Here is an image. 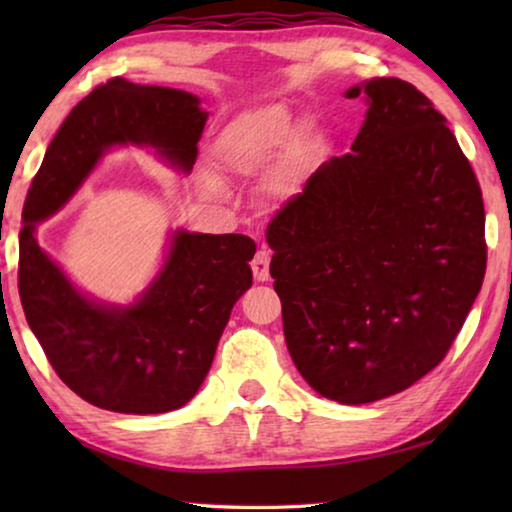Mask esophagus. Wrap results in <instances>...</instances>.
Instances as JSON below:
<instances>
[{"label":"esophagus","instance_id":"1","mask_svg":"<svg viewBox=\"0 0 512 512\" xmlns=\"http://www.w3.org/2000/svg\"><path fill=\"white\" fill-rule=\"evenodd\" d=\"M268 266H271V253H268L266 248H259L255 259H253V264H250L257 282H268V280H271V271H268Z\"/></svg>","mask_w":512,"mask_h":512}]
</instances>
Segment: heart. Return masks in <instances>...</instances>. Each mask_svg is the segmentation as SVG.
Instances as JSON below:
<instances>
[{"instance_id": "heart-1", "label": "heart", "mask_w": 512, "mask_h": 512, "mask_svg": "<svg viewBox=\"0 0 512 512\" xmlns=\"http://www.w3.org/2000/svg\"><path fill=\"white\" fill-rule=\"evenodd\" d=\"M305 133V121L298 119L280 103H271V106L246 112V115H241L225 128L214 146L216 160L232 176L246 180L266 178L280 169L284 158L305 137ZM201 185L210 196L225 194L223 180L212 171L203 173ZM277 187L287 196L298 192V183L293 178L291 167L280 173Z\"/></svg>"}]
</instances>
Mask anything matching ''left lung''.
<instances>
[{"mask_svg":"<svg viewBox=\"0 0 512 512\" xmlns=\"http://www.w3.org/2000/svg\"><path fill=\"white\" fill-rule=\"evenodd\" d=\"M352 153L316 169L266 241L291 359L318 395L368 404L438 366L485 275V214L447 119L411 83L372 79Z\"/></svg>","mask_w":512,"mask_h":512,"instance_id":"left-lung-1","label":"left lung"}]
</instances>
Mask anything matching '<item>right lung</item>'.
<instances>
[{"instance_id": "right-lung-1", "label": "right lung", "mask_w": 512, "mask_h": 512, "mask_svg": "<svg viewBox=\"0 0 512 512\" xmlns=\"http://www.w3.org/2000/svg\"><path fill=\"white\" fill-rule=\"evenodd\" d=\"M207 112L192 92L112 79L69 112L29 187L20 300L58 377L99 409L176 411L198 393L235 302L253 284L255 241L171 230L162 264L133 302L76 287L40 248L38 225L72 201L106 153L140 149L187 176Z\"/></svg>"}]
</instances>
